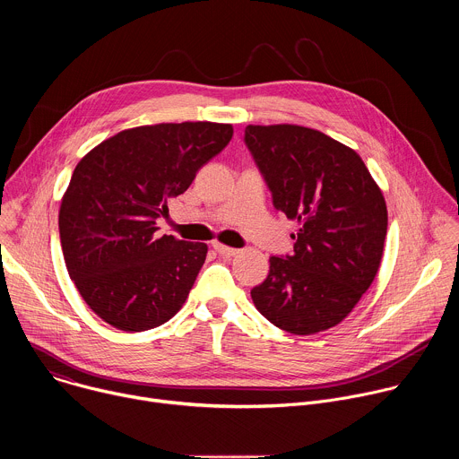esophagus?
I'll return each instance as SVG.
<instances>
[{"mask_svg":"<svg viewBox=\"0 0 459 459\" xmlns=\"http://www.w3.org/2000/svg\"><path fill=\"white\" fill-rule=\"evenodd\" d=\"M212 247H214V250H216L220 255H223V257H232V255H238V254H239L238 248L225 247V245H221V243H214Z\"/></svg>","mask_w":459,"mask_h":459,"instance_id":"34e87169","label":"esophagus"}]
</instances>
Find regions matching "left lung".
I'll use <instances>...</instances> for the list:
<instances>
[{"label": "left lung", "mask_w": 459, "mask_h": 459, "mask_svg": "<svg viewBox=\"0 0 459 459\" xmlns=\"http://www.w3.org/2000/svg\"><path fill=\"white\" fill-rule=\"evenodd\" d=\"M245 145L296 220L294 254L271 255L267 280L250 290L281 331L308 336L343 321L374 281L386 236L385 198L356 151L299 125H248Z\"/></svg>", "instance_id": "left-lung-1"}]
</instances>
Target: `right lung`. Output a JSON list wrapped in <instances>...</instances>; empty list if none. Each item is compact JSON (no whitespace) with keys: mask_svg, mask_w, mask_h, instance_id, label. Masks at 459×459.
Instances as JSON below:
<instances>
[{"mask_svg":"<svg viewBox=\"0 0 459 459\" xmlns=\"http://www.w3.org/2000/svg\"><path fill=\"white\" fill-rule=\"evenodd\" d=\"M232 133L211 121L126 128L76 165L59 207L65 265L92 312L116 329L149 331L183 307L209 248L158 236L156 220Z\"/></svg>","mask_w":459,"mask_h":459,"instance_id":"obj_1","label":"right lung"}]
</instances>
